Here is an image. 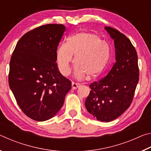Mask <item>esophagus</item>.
I'll use <instances>...</instances> for the list:
<instances>
[{
  "label": "esophagus",
  "instance_id": "34e87169",
  "mask_svg": "<svg viewBox=\"0 0 151 151\" xmlns=\"http://www.w3.org/2000/svg\"><path fill=\"white\" fill-rule=\"evenodd\" d=\"M80 86H81V84L74 83V82H73L72 83V88L73 89H76L77 88L80 87Z\"/></svg>",
  "mask_w": 151,
  "mask_h": 151
}]
</instances>
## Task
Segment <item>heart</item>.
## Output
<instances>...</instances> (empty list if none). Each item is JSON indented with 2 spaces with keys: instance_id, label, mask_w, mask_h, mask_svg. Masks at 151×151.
Wrapping results in <instances>:
<instances>
[{
  "instance_id": "1",
  "label": "heart",
  "mask_w": 151,
  "mask_h": 151,
  "mask_svg": "<svg viewBox=\"0 0 151 151\" xmlns=\"http://www.w3.org/2000/svg\"><path fill=\"white\" fill-rule=\"evenodd\" d=\"M75 55L76 67L75 76L77 79L87 76L88 80L100 76L105 68L110 57V50L106 42L102 41L94 33L81 32L73 36L68 42L60 46L57 59L58 69L65 76L71 72L70 65Z\"/></svg>"
}]
</instances>
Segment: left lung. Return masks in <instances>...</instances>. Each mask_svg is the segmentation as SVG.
I'll use <instances>...</instances> for the list:
<instances>
[{"label":"left lung","mask_w":151,"mask_h":151,"mask_svg":"<svg viewBox=\"0 0 151 151\" xmlns=\"http://www.w3.org/2000/svg\"><path fill=\"white\" fill-rule=\"evenodd\" d=\"M105 29L115 47L116 63L105 77L93 82L85 101L88 112L99 121L109 122L121 116L132 103L139 79L136 49L128 38L110 27Z\"/></svg>","instance_id":"left-lung-1"}]
</instances>
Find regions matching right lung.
Returning <instances> with one entry per match:
<instances>
[{"label": "right lung", "mask_w": 151, "mask_h": 151, "mask_svg": "<svg viewBox=\"0 0 151 151\" xmlns=\"http://www.w3.org/2000/svg\"><path fill=\"white\" fill-rule=\"evenodd\" d=\"M65 30L61 24L35 28L20 38L12 52L10 88L20 109L35 121L54 116L72 86L56 63L57 47Z\"/></svg>", "instance_id": "1"}]
</instances>
